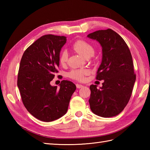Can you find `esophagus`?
Here are the masks:
<instances>
[{
	"instance_id": "obj_1",
	"label": "esophagus",
	"mask_w": 150,
	"mask_h": 150,
	"mask_svg": "<svg viewBox=\"0 0 150 150\" xmlns=\"http://www.w3.org/2000/svg\"><path fill=\"white\" fill-rule=\"evenodd\" d=\"M76 86H77V88H81L84 86H82V84H76Z\"/></svg>"
}]
</instances>
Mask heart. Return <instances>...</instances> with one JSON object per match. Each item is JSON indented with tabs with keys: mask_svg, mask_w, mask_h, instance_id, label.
Listing matches in <instances>:
<instances>
[{
	"mask_svg": "<svg viewBox=\"0 0 150 150\" xmlns=\"http://www.w3.org/2000/svg\"><path fill=\"white\" fill-rule=\"evenodd\" d=\"M73 48L83 57L87 56L93 55L95 50L93 47L90 43L86 42L84 40H79L75 42L73 44ZM68 60V53L66 51H62L59 56V62L62 65L65 64ZM89 73V70L86 69H74L69 73V77L75 80L82 81L84 79V76Z\"/></svg>",
	"mask_w": 150,
	"mask_h": 150,
	"instance_id": "b5f03b06",
	"label": "heart"
}]
</instances>
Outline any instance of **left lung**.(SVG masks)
Listing matches in <instances>:
<instances>
[{"label":"left lung","mask_w":150,"mask_h":150,"mask_svg":"<svg viewBox=\"0 0 150 150\" xmlns=\"http://www.w3.org/2000/svg\"><path fill=\"white\" fill-rule=\"evenodd\" d=\"M87 37L102 47L96 79L104 81L100 89L97 85L90 86L91 110L100 117L116 116L128 104L135 82L132 54L122 38L111 29L96 31Z\"/></svg>","instance_id":"8db88e82"}]
</instances>
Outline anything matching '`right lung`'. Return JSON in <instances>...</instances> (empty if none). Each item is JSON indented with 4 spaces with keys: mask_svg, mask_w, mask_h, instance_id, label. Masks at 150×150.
<instances>
[{
    "mask_svg": "<svg viewBox=\"0 0 150 150\" xmlns=\"http://www.w3.org/2000/svg\"><path fill=\"white\" fill-rule=\"evenodd\" d=\"M66 37L46 35L40 37L25 51L19 66L17 86L22 103L37 119L51 122L64 115L76 86L62 81L52 86L59 66V56Z\"/></svg>",
    "mask_w": 150,
    "mask_h": 150,
    "instance_id": "1",
    "label": "right lung"
}]
</instances>
